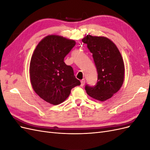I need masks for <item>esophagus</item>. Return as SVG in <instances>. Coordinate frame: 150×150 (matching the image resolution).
<instances>
[{
  "label": "esophagus",
  "mask_w": 150,
  "mask_h": 150,
  "mask_svg": "<svg viewBox=\"0 0 150 150\" xmlns=\"http://www.w3.org/2000/svg\"><path fill=\"white\" fill-rule=\"evenodd\" d=\"M85 84V79H83L81 81V86H83Z\"/></svg>",
  "instance_id": "1"
}]
</instances>
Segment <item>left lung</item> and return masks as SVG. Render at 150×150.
<instances>
[{"instance_id":"obj_1","label":"left lung","mask_w":150,"mask_h":150,"mask_svg":"<svg viewBox=\"0 0 150 150\" xmlns=\"http://www.w3.org/2000/svg\"><path fill=\"white\" fill-rule=\"evenodd\" d=\"M87 44L98 71V82L93 87L86 86L89 96L99 101L110 99L124 82L125 64L118 48L104 36L87 35L82 39Z\"/></svg>"}]
</instances>
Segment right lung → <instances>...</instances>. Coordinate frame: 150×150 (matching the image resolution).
I'll return each instance as SVG.
<instances>
[{"mask_svg": "<svg viewBox=\"0 0 150 150\" xmlns=\"http://www.w3.org/2000/svg\"><path fill=\"white\" fill-rule=\"evenodd\" d=\"M76 45L75 40L61 35H49L36 46L29 66L30 83L35 93L54 105L64 102L71 89L81 84L72 67L64 62Z\"/></svg>", "mask_w": 150, "mask_h": 150, "instance_id": "obj_1", "label": "right lung"}]
</instances>
